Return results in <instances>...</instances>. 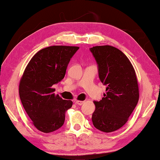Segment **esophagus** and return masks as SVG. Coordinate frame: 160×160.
<instances>
[{
  "mask_svg": "<svg viewBox=\"0 0 160 160\" xmlns=\"http://www.w3.org/2000/svg\"><path fill=\"white\" fill-rule=\"evenodd\" d=\"M76 104H77V105H82L83 103H84V101H83V100H76Z\"/></svg>",
  "mask_w": 160,
  "mask_h": 160,
  "instance_id": "obj_1",
  "label": "esophagus"
}]
</instances>
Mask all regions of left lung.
I'll list each match as a JSON object with an SVG mask.
<instances>
[{"label":"left lung","mask_w":160,"mask_h":160,"mask_svg":"<svg viewBox=\"0 0 160 160\" xmlns=\"http://www.w3.org/2000/svg\"><path fill=\"white\" fill-rule=\"evenodd\" d=\"M98 65L99 78L106 85V93L99 102L92 120L104 132L119 130L128 121L139 99L138 83L132 63L122 51L112 46L90 48Z\"/></svg>","instance_id":"1"}]
</instances>
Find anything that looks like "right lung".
I'll return each mask as SVG.
<instances>
[{"label": "right lung", "instance_id": "right-lung-1", "mask_svg": "<svg viewBox=\"0 0 160 160\" xmlns=\"http://www.w3.org/2000/svg\"><path fill=\"white\" fill-rule=\"evenodd\" d=\"M78 47L52 46L31 58L22 76L19 93L22 104L37 130L54 132L63 125L71 100H63L52 86L64 78L70 60Z\"/></svg>", "mask_w": 160, "mask_h": 160}]
</instances>
